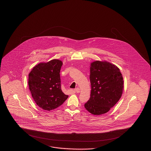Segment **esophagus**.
<instances>
[{
    "instance_id": "1",
    "label": "esophagus",
    "mask_w": 151,
    "mask_h": 151,
    "mask_svg": "<svg viewBox=\"0 0 151 151\" xmlns=\"http://www.w3.org/2000/svg\"><path fill=\"white\" fill-rule=\"evenodd\" d=\"M74 91L76 92V93H80V89L79 88H76L74 89Z\"/></svg>"
}]
</instances>
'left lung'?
Returning <instances> with one entry per match:
<instances>
[{"mask_svg": "<svg viewBox=\"0 0 151 151\" xmlns=\"http://www.w3.org/2000/svg\"><path fill=\"white\" fill-rule=\"evenodd\" d=\"M91 97L84 104L93 115L105 114L122 96L123 80L119 69L108 62L95 61L90 67Z\"/></svg>", "mask_w": 151, "mask_h": 151, "instance_id": "obj_1", "label": "left lung"}]
</instances>
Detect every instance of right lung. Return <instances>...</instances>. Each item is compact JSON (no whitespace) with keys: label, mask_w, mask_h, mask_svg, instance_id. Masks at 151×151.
I'll list each match as a JSON object with an SVG mask.
<instances>
[{"label":"right lung","mask_w":151,"mask_h":151,"mask_svg":"<svg viewBox=\"0 0 151 151\" xmlns=\"http://www.w3.org/2000/svg\"><path fill=\"white\" fill-rule=\"evenodd\" d=\"M63 63L52 59L36 65L29 74L28 85L37 105L50 111L61 105L68 97L61 89L60 71Z\"/></svg>","instance_id":"add662e5"}]
</instances>
